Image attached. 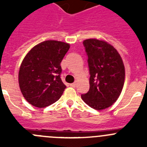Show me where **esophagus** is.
Wrapping results in <instances>:
<instances>
[{
    "label": "esophagus",
    "instance_id": "34e87169",
    "mask_svg": "<svg viewBox=\"0 0 147 147\" xmlns=\"http://www.w3.org/2000/svg\"><path fill=\"white\" fill-rule=\"evenodd\" d=\"M70 85H71V87H73V88H74V87L76 86V83H72V84H71Z\"/></svg>",
    "mask_w": 147,
    "mask_h": 147
}]
</instances>
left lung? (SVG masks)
Listing matches in <instances>:
<instances>
[{"label":"left lung","instance_id":"left-lung-1","mask_svg":"<svg viewBox=\"0 0 147 147\" xmlns=\"http://www.w3.org/2000/svg\"><path fill=\"white\" fill-rule=\"evenodd\" d=\"M90 73V89L82 98L95 110L110 107L120 96L125 70L120 54L107 42L96 39L84 40Z\"/></svg>","mask_w":147,"mask_h":147}]
</instances>
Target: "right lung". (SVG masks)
Returning <instances> with one entry per match:
<instances>
[{
  "mask_svg": "<svg viewBox=\"0 0 147 147\" xmlns=\"http://www.w3.org/2000/svg\"><path fill=\"white\" fill-rule=\"evenodd\" d=\"M70 45L46 40L35 45L23 59L18 80L24 98L34 107H45L61 97L66 86L60 78V63Z\"/></svg>",
  "mask_w": 147,
  "mask_h": 147,
  "instance_id": "right-lung-1",
  "label": "right lung"
}]
</instances>
